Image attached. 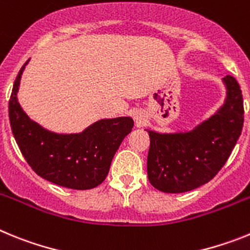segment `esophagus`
Listing matches in <instances>:
<instances>
[{
  "label": "esophagus",
  "instance_id": "obj_1",
  "mask_svg": "<svg viewBox=\"0 0 250 250\" xmlns=\"http://www.w3.org/2000/svg\"><path fill=\"white\" fill-rule=\"evenodd\" d=\"M134 120H135L138 126H141L145 121V114L143 111H140V110H136V111L134 112Z\"/></svg>",
  "mask_w": 250,
  "mask_h": 250
}]
</instances>
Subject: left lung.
<instances>
[{"label":"left lung","instance_id":"1","mask_svg":"<svg viewBox=\"0 0 250 250\" xmlns=\"http://www.w3.org/2000/svg\"><path fill=\"white\" fill-rule=\"evenodd\" d=\"M224 105L191 131L160 134L147 130L150 184L164 193H185L210 182L230 156L244 123L243 95L228 75Z\"/></svg>","mask_w":250,"mask_h":250}]
</instances>
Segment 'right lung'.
<instances>
[{"instance_id":"obj_1","label":"right lung","mask_w":250,"mask_h":250,"mask_svg":"<svg viewBox=\"0 0 250 250\" xmlns=\"http://www.w3.org/2000/svg\"><path fill=\"white\" fill-rule=\"evenodd\" d=\"M17 75L8 103L12 134L37 175L60 187L86 190L98 187L109 173L111 160L134 120L124 116L104 119L80 134H56L40 126L21 109L17 92L23 72Z\"/></svg>"}]
</instances>
